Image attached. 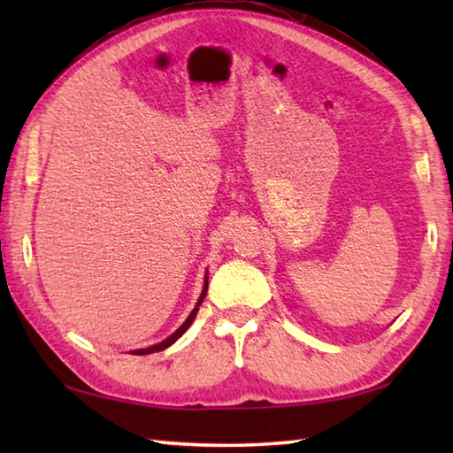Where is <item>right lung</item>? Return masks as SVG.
Wrapping results in <instances>:
<instances>
[{"mask_svg": "<svg viewBox=\"0 0 453 453\" xmlns=\"http://www.w3.org/2000/svg\"><path fill=\"white\" fill-rule=\"evenodd\" d=\"M206 292H208V276H206V280H204V288H202V294H200V297H198V302H196V305H195V310L190 311V315L187 317V321L182 323L179 329L173 333L171 336H167L165 341H161L159 344H153V346H148V349H140V350H134L132 354H138V356H143V354H151V352H159V350H165L167 346H171L173 342H175L177 339H180L182 334H185V331L188 329V326L192 325V321H195V317H196V313H198V307H200V303L204 302V297H206Z\"/></svg>", "mask_w": 453, "mask_h": 453, "instance_id": "add662e5", "label": "right lung"}]
</instances>
